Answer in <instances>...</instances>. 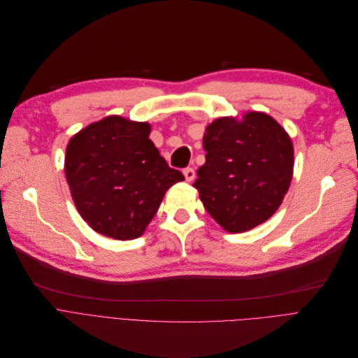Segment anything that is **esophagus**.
I'll return each mask as SVG.
<instances>
[{
  "label": "esophagus",
  "instance_id": "esophagus-1",
  "mask_svg": "<svg viewBox=\"0 0 358 358\" xmlns=\"http://www.w3.org/2000/svg\"><path fill=\"white\" fill-rule=\"evenodd\" d=\"M183 175H185L186 182H192L195 179V171L192 169V167H186V169L183 171Z\"/></svg>",
  "mask_w": 358,
  "mask_h": 358
}]
</instances>
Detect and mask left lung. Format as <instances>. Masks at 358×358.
<instances>
[{"instance_id": "8db88e82", "label": "left lung", "mask_w": 358, "mask_h": 358, "mask_svg": "<svg viewBox=\"0 0 358 358\" xmlns=\"http://www.w3.org/2000/svg\"><path fill=\"white\" fill-rule=\"evenodd\" d=\"M205 163L194 186L206 211L228 233L266 222L283 202L293 176V144L266 113L221 117L203 133Z\"/></svg>"}]
</instances>
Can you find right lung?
<instances>
[{
  "mask_svg": "<svg viewBox=\"0 0 358 358\" xmlns=\"http://www.w3.org/2000/svg\"><path fill=\"white\" fill-rule=\"evenodd\" d=\"M150 131L149 122L108 115L69 140L65 176L79 215L95 233L138 238L167 189L185 180L160 156Z\"/></svg>",
  "mask_w": 358,
  "mask_h": 358,
  "instance_id": "1",
  "label": "right lung"
}]
</instances>
